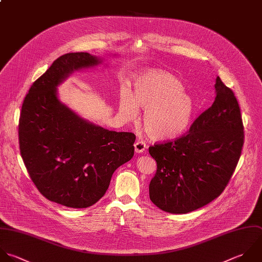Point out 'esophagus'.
<instances>
[{
    "instance_id": "1",
    "label": "esophagus",
    "mask_w": 262,
    "mask_h": 262,
    "mask_svg": "<svg viewBox=\"0 0 262 262\" xmlns=\"http://www.w3.org/2000/svg\"><path fill=\"white\" fill-rule=\"evenodd\" d=\"M134 146H135L136 153H143L145 151V149L147 148V145L144 142H141V141L136 142Z\"/></svg>"
}]
</instances>
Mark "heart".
<instances>
[{"mask_svg": "<svg viewBox=\"0 0 262 262\" xmlns=\"http://www.w3.org/2000/svg\"><path fill=\"white\" fill-rule=\"evenodd\" d=\"M138 107L145 108L143 127L156 141L181 135L194 113V101L182 83L171 74L155 69L137 78L133 93L126 89L120 92L119 113L125 120L136 119Z\"/></svg>", "mask_w": 262, "mask_h": 262, "instance_id": "heart-1", "label": "heart"}]
</instances>
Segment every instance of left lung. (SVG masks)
<instances>
[{"label": "left lung", "instance_id": "obj_1", "mask_svg": "<svg viewBox=\"0 0 262 262\" xmlns=\"http://www.w3.org/2000/svg\"><path fill=\"white\" fill-rule=\"evenodd\" d=\"M216 97L190 129L171 141L149 147L157 170L149 186L160 209L185 214L217 198L228 186L244 145V125L234 92L220 76Z\"/></svg>", "mask_w": 262, "mask_h": 262}]
</instances>
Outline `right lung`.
Here are the masks:
<instances>
[{
	"mask_svg": "<svg viewBox=\"0 0 262 262\" xmlns=\"http://www.w3.org/2000/svg\"><path fill=\"white\" fill-rule=\"evenodd\" d=\"M99 63L84 52L60 56L31 84L21 107L18 139L27 172L43 197L66 207L98 202L135 152L133 133L90 123L57 99L56 86L69 73Z\"/></svg>",
	"mask_w": 262,
	"mask_h": 262,
	"instance_id": "obj_1",
	"label": "right lung"
}]
</instances>
